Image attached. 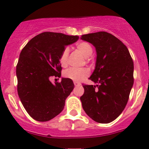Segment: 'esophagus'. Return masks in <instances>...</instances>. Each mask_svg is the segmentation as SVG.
Returning a JSON list of instances; mask_svg holds the SVG:
<instances>
[{
    "label": "esophagus",
    "instance_id": "34e87169",
    "mask_svg": "<svg viewBox=\"0 0 149 149\" xmlns=\"http://www.w3.org/2000/svg\"><path fill=\"white\" fill-rule=\"evenodd\" d=\"M74 85L75 86H79V85H80V83L78 82H74Z\"/></svg>",
    "mask_w": 149,
    "mask_h": 149
}]
</instances>
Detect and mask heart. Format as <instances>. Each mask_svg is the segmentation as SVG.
I'll list each match as a JSON object with an SVG mask.
<instances>
[{"label": "heart", "mask_w": 149, "mask_h": 149, "mask_svg": "<svg viewBox=\"0 0 149 149\" xmlns=\"http://www.w3.org/2000/svg\"><path fill=\"white\" fill-rule=\"evenodd\" d=\"M76 48L85 58H89L93 54V47L89 42H79L76 44ZM69 55V49L64 48L60 56V64L62 67H66L67 64V58ZM89 74V71L85 68L75 69L70 68L66 70L64 73V76L68 79L74 81H81L85 79Z\"/></svg>", "instance_id": "1"}]
</instances>
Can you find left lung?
Here are the masks:
<instances>
[{"instance_id": "1", "label": "left lung", "mask_w": 149, "mask_h": 149, "mask_svg": "<svg viewBox=\"0 0 149 149\" xmlns=\"http://www.w3.org/2000/svg\"><path fill=\"white\" fill-rule=\"evenodd\" d=\"M81 39L95 48V67L89 79L98 84L82 85V108L94 121L109 123L121 114L129 99L134 82L132 57L125 44L107 32L83 35Z\"/></svg>"}]
</instances>
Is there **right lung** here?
Masks as SVG:
<instances>
[{"label": "right lung", "instance_id": "add662e5", "mask_svg": "<svg viewBox=\"0 0 149 149\" xmlns=\"http://www.w3.org/2000/svg\"><path fill=\"white\" fill-rule=\"evenodd\" d=\"M77 35L45 32L31 39L21 51L17 65V91L22 105L34 120L49 121L64 109L74 88L72 80L61 78L53 84L51 76L61 77L60 56Z\"/></svg>", "mask_w": 149, "mask_h": 149}]
</instances>
